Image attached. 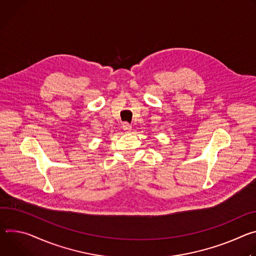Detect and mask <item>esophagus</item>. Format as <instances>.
Masks as SVG:
<instances>
[{
	"label": "esophagus",
	"mask_w": 256,
	"mask_h": 256,
	"mask_svg": "<svg viewBox=\"0 0 256 256\" xmlns=\"http://www.w3.org/2000/svg\"><path fill=\"white\" fill-rule=\"evenodd\" d=\"M122 127H123V130H124V131H126V132H130V131H131V129H132V126H131L129 123H127V122H126V123H124Z\"/></svg>",
	"instance_id": "obj_1"
}]
</instances>
